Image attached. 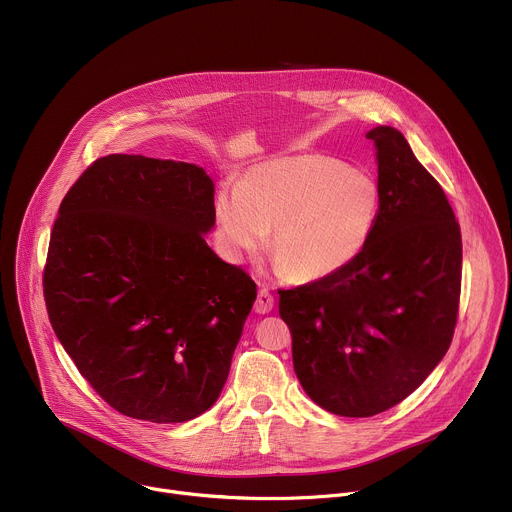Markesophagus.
Instances as JSON below:
<instances>
[{
    "label": "esophagus",
    "mask_w": 512,
    "mask_h": 512,
    "mask_svg": "<svg viewBox=\"0 0 512 512\" xmlns=\"http://www.w3.org/2000/svg\"><path fill=\"white\" fill-rule=\"evenodd\" d=\"M255 312L257 314H269L271 310H273V296L269 294V289H265V287H261L259 289V294H257V300H255Z\"/></svg>",
    "instance_id": "esophagus-1"
}]
</instances>
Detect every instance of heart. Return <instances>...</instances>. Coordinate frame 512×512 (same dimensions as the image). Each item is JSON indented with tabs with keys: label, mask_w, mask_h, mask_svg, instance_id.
Returning <instances> with one entry per match:
<instances>
[{
	"label": "heart",
	"mask_w": 512,
	"mask_h": 512,
	"mask_svg": "<svg viewBox=\"0 0 512 512\" xmlns=\"http://www.w3.org/2000/svg\"><path fill=\"white\" fill-rule=\"evenodd\" d=\"M381 212L377 180L324 154L277 156L214 198L218 241L235 263L253 261L273 231L281 279L322 281L367 249Z\"/></svg>",
	"instance_id": "b5f03b06"
}]
</instances>
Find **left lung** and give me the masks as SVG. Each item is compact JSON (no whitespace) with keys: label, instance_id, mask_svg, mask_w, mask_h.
<instances>
[{"label":"left lung","instance_id":"left-lung-1","mask_svg":"<svg viewBox=\"0 0 512 512\" xmlns=\"http://www.w3.org/2000/svg\"><path fill=\"white\" fill-rule=\"evenodd\" d=\"M381 212L340 273L279 291L294 371L308 397L342 417H371L409 397L446 356L458 318L462 235L437 180L403 133L379 125Z\"/></svg>","mask_w":512,"mask_h":512}]
</instances>
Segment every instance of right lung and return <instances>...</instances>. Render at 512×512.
I'll list each match as a JSON object with an SVG mask.
<instances>
[{"mask_svg": "<svg viewBox=\"0 0 512 512\" xmlns=\"http://www.w3.org/2000/svg\"><path fill=\"white\" fill-rule=\"evenodd\" d=\"M204 168L113 154L72 184L52 227L44 300L79 373L119 413L182 423L221 395L257 300L225 263Z\"/></svg>", "mask_w": 512, "mask_h": 512, "instance_id": "add662e5", "label": "right lung"}]
</instances>
